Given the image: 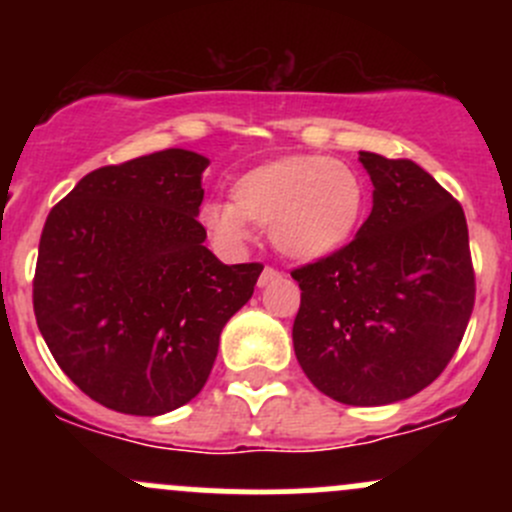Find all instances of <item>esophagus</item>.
Segmentation results:
<instances>
[{
	"mask_svg": "<svg viewBox=\"0 0 512 512\" xmlns=\"http://www.w3.org/2000/svg\"><path fill=\"white\" fill-rule=\"evenodd\" d=\"M280 272L275 270V267H265V270H262V275H260V280H257V287H265V285H270V282H275V280H280Z\"/></svg>",
	"mask_w": 512,
	"mask_h": 512,
	"instance_id": "1",
	"label": "esophagus"
}]
</instances>
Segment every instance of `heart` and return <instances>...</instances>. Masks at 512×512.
<instances>
[{
  "label": "heart",
  "instance_id": "heart-1",
  "mask_svg": "<svg viewBox=\"0 0 512 512\" xmlns=\"http://www.w3.org/2000/svg\"><path fill=\"white\" fill-rule=\"evenodd\" d=\"M364 200V180L344 160L289 156L247 170L232 185V203H205L200 223L232 250L250 240V223L267 227L275 250L314 262L352 240Z\"/></svg>",
  "mask_w": 512,
  "mask_h": 512
}]
</instances>
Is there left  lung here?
Segmentation results:
<instances>
[{
    "instance_id": "obj_1",
    "label": "left lung",
    "mask_w": 512,
    "mask_h": 512,
    "mask_svg": "<svg viewBox=\"0 0 512 512\" xmlns=\"http://www.w3.org/2000/svg\"><path fill=\"white\" fill-rule=\"evenodd\" d=\"M374 208L349 245L292 272L294 354L349 406L404 401L438 379L476 302L463 208L414 160L359 153Z\"/></svg>"
}]
</instances>
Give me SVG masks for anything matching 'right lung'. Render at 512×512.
I'll list each match as a JSON object with an SVG mask.
<instances>
[{"label":"right lung","mask_w":512,"mask_h":512,"mask_svg":"<svg viewBox=\"0 0 512 512\" xmlns=\"http://www.w3.org/2000/svg\"><path fill=\"white\" fill-rule=\"evenodd\" d=\"M200 153L168 148L84 175L39 240L34 314L66 376L101 406L160 416L208 381L262 265H223L198 223Z\"/></svg>","instance_id":"add662e5"}]
</instances>
